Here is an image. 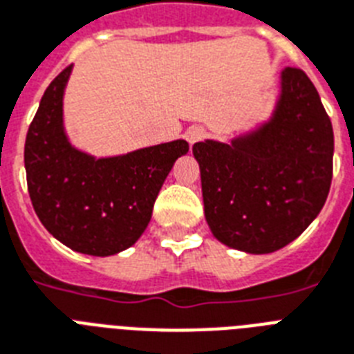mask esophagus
Returning <instances> with one entry per match:
<instances>
[{
  "instance_id": "1",
  "label": "esophagus",
  "mask_w": 354,
  "mask_h": 354,
  "mask_svg": "<svg viewBox=\"0 0 354 354\" xmlns=\"http://www.w3.org/2000/svg\"><path fill=\"white\" fill-rule=\"evenodd\" d=\"M203 138H205V129L201 128V126H194V128H190L186 131V140L190 144L199 142Z\"/></svg>"
}]
</instances>
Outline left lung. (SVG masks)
<instances>
[{
  "mask_svg": "<svg viewBox=\"0 0 354 354\" xmlns=\"http://www.w3.org/2000/svg\"><path fill=\"white\" fill-rule=\"evenodd\" d=\"M272 117L230 144H194L205 217L217 241L270 254L294 241L324 208L335 135L320 95L301 69L281 71Z\"/></svg>",
  "mask_w": 354,
  "mask_h": 354,
  "instance_id": "left-lung-1",
  "label": "left lung"
}]
</instances>
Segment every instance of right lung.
Segmentation results:
<instances>
[{"instance_id": "add662e5", "label": "right lung", "mask_w": 354, "mask_h": 354, "mask_svg": "<svg viewBox=\"0 0 354 354\" xmlns=\"http://www.w3.org/2000/svg\"><path fill=\"white\" fill-rule=\"evenodd\" d=\"M73 65L45 89L25 140V171L34 212L65 247L113 256L146 230L175 160L188 153L179 138L97 159L76 149L64 129V91Z\"/></svg>"}]
</instances>
